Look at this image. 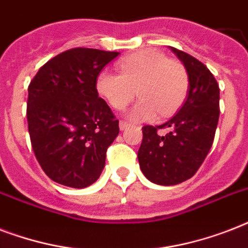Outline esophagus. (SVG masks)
I'll return each instance as SVG.
<instances>
[{
	"instance_id": "obj_1",
	"label": "esophagus",
	"mask_w": 248,
	"mask_h": 248,
	"mask_svg": "<svg viewBox=\"0 0 248 248\" xmlns=\"http://www.w3.org/2000/svg\"><path fill=\"white\" fill-rule=\"evenodd\" d=\"M128 124L127 122H124V121H121L120 122V130H124V128H127Z\"/></svg>"
}]
</instances>
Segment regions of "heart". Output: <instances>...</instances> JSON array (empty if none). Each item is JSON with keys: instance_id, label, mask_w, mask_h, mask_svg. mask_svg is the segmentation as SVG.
Here are the masks:
<instances>
[{"instance_id": "1", "label": "heart", "mask_w": 248, "mask_h": 248, "mask_svg": "<svg viewBox=\"0 0 248 248\" xmlns=\"http://www.w3.org/2000/svg\"><path fill=\"white\" fill-rule=\"evenodd\" d=\"M120 75L103 71L96 90L114 109L126 108L139 95L138 104L127 113L131 121H148L169 116L184 101L189 78L184 65L170 60L157 50H144L124 58L118 64Z\"/></svg>"}]
</instances>
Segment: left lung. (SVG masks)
Instances as JSON below:
<instances>
[{"mask_svg": "<svg viewBox=\"0 0 248 248\" xmlns=\"http://www.w3.org/2000/svg\"><path fill=\"white\" fill-rule=\"evenodd\" d=\"M171 51L184 64L189 90L179 112L161 126H144L138 152L140 169L158 185H176L197 172L211 149L219 122L220 90L215 77L200 60L175 47ZM170 127L163 137L158 128Z\"/></svg>", "mask_w": 248, "mask_h": 248, "instance_id": "8db88e82", "label": "left lung"}]
</instances>
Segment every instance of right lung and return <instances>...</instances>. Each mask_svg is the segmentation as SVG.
Wrapping results in <instances>:
<instances>
[{
    "instance_id": "obj_1",
    "label": "right lung",
    "mask_w": 248,
    "mask_h": 248,
    "mask_svg": "<svg viewBox=\"0 0 248 248\" xmlns=\"http://www.w3.org/2000/svg\"><path fill=\"white\" fill-rule=\"evenodd\" d=\"M120 52L77 47L40 68L28 87L31 143L45 173L58 184L82 189L99 179L118 120L99 97L96 78Z\"/></svg>"
}]
</instances>
